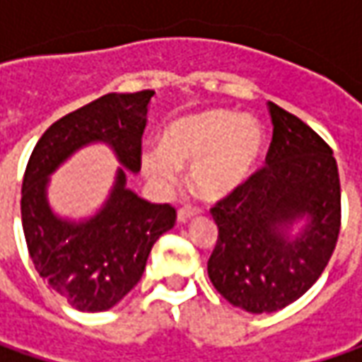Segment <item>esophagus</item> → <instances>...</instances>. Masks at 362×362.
I'll use <instances>...</instances> for the list:
<instances>
[{
  "label": "esophagus",
  "mask_w": 362,
  "mask_h": 362,
  "mask_svg": "<svg viewBox=\"0 0 362 362\" xmlns=\"http://www.w3.org/2000/svg\"><path fill=\"white\" fill-rule=\"evenodd\" d=\"M199 214V209H195V207H181L179 211H177V221L179 223H185L187 219H191L193 216H197Z\"/></svg>",
  "instance_id": "esophagus-1"
}]
</instances>
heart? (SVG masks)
I'll use <instances>...</instances> for the list:
<instances>
[{"label": "heart", "instance_id": "heart-1", "mask_svg": "<svg viewBox=\"0 0 362 362\" xmlns=\"http://www.w3.org/2000/svg\"><path fill=\"white\" fill-rule=\"evenodd\" d=\"M266 145L264 127L254 117L205 110L173 120L160 151H145L141 167L157 187L171 189L179 167L191 165V185L203 199H223L247 181Z\"/></svg>", "mask_w": 362, "mask_h": 362}]
</instances>
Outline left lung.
I'll list each match as a JSON object with an SVG mask.
<instances>
[{
  "instance_id": "8db88e82",
  "label": "left lung",
  "mask_w": 362,
  "mask_h": 362,
  "mask_svg": "<svg viewBox=\"0 0 362 362\" xmlns=\"http://www.w3.org/2000/svg\"><path fill=\"white\" fill-rule=\"evenodd\" d=\"M266 167L211 207L216 290L245 313H276L306 294L341 231V181L330 146L298 117L268 103ZM300 223L298 230L296 226Z\"/></svg>"
}]
</instances>
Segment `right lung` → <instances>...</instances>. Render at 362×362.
Here are the masks:
<instances>
[{"label":"right lung","mask_w":362,"mask_h":362,"mask_svg":"<svg viewBox=\"0 0 362 362\" xmlns=\"http://www.w3.org/2000/svg\"><path fill=\"white\" fill-rule=\"evenodd\" d=\"M153 90L105 94L56 120L28 160L21 226L35 272L72 308L103 313L124 298L145 272L155 242L175 226L169 203H151L127 187L141 171V143ZM105 142L121 167L113 189L90 218L58 216L47 199L49 175L82 146Z\"/></svg>","instance_id":"obj_1"}]
</instances>
